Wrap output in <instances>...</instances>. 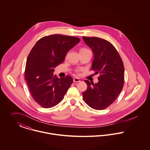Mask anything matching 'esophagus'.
Instances as JSON below:
<instances>
[{
	"mask_svg": "<svg viewBox=\"0 0 150 150\" xmlns=\"http://www.w3.org/2000/svg\"><path fill=\"white\" fill-rule=\"evenodd\" d=\"M73 81H74V82H79L81 81V80H80L78 78H74Z\"/></svg>",
	"mask_w": 150,
	"mask_h": 150,
	"instance_id": "esophagus-1",
	"label": "esophagus"
}]
</instances>
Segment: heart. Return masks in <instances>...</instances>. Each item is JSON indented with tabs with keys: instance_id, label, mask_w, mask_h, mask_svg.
<instances>
[{
	"instance_id": "1",
	"label": "heart",
	"mask_w": 150,
	"mask_h": 150,
	"mask_svg": "<svg viewBox=\"0 0 150 150\" xmlns=\"http://www.w3.org/2000/svg\"><path fill=\"white\" fill-rule=\"evenodd\" d=\"M85 50H89L87 49H85V48H82V49H81L80 51H85Z\"/></svg>"
}]
</instances>
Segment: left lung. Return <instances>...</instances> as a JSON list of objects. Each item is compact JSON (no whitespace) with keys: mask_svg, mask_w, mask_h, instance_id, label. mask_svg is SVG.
<instances>
[{"mask_svg":"<svg viewBox=\"0 0 150 150\" xmlns=\"http://www.w3.org/2000/svg\"><path fill=\"white\" fill-rule=\"evenodd\" d=\"M93 51L94 60L91 69L100 74L95 84L85 82L88 88L83 93L85 102L91 108L101 110L112 104L122 90L124 83V66L115 47L108 41L97 37L83 36Z\"/></svg>","mask_w":150,"mask_h":150,"instance_id":"left-lung-1","label":"left lung"}]
</instances>
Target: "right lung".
<instances>
[{
	"label": "right lung",
	"instance_id": "obj_1",
	"mask_svg": "<svg viewBox=\"0 0 150 150\" xmlns=\"http://www.w3.org/2000/svg\"><path fill=\"white\" fill-rule=\"evenodd\" d=\"M79 41L77 37L54 34L40 39L30 50L25 78L33 98L42 107L57 105L72 83L71 76L59 79L53 72L63 62L67 53Z\"/></svg>",
	"mask_w": 150,
	"mask_h": 150
}]
</instances>
